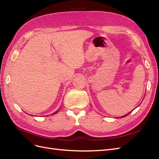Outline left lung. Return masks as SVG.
I'll use <instances>...</instances> for the list:
<instances>
[{
	"label": "left lung",
	"instance_id": "1",
	"mask_svg": "<svg viewBox=\"0 0 159 159\" xmlns=\"http://www.w3.org/2000/svg\"><path fill=\"white\" fill-rule=\"evenodd\" d=\"M127 114V115H125V116H123V117H125V116H127V115H128V114Z\"/></svg>",
	"mask_w": 159,
	"mask_h": 159
}]
</instances>
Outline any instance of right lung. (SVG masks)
Here are the masks:
<instances>
[{"label": "right lung", "instance_id": "right-lung-1", "mask_svg": "<svg viewBox=\"0 0 159 159\" xmlns=\"http://www.w3.org/2000/svg\"><path fill=\"white\" fill-rule=\"evenodd\" d=\"M57 111H56V112H55V113H54V114H56V113H57Z\"/></svg>", "mask_w": 159, "mask_h": 159}]
</instances>
